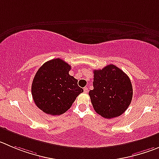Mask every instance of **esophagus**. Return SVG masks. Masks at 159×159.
Masks as SVG:
<instances>
[{"label": "esophagus", "mask_w": 159, "mask_h": 159, "mask_svg": "<svg viewBox=\"0 0 159 159\" xmlns=\"http://www.w3.org/2000/svg\"><path fill=\"white\" fill-rule=\"evenodd\" d=\"M88 91H89V89L87 88V87H84V93H88Z\"/></svg>", "instance_id": "1"}]
</instances>
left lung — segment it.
Returning <instances> with one entry per match:
<instances>
[{
    "label": "left lung",
    "mask_w": 159,
    "mask_h": 159,
    "mask_svg": "<svg viewBox=\"0 0 159 159\" xmlns=\"http://www.w3.org/2000/svg\"><path fill=\"white\" fill-rule=\"evenodd\" d=\"M93 74V89L89 95L96 113L109 119L122 115L133 98V86L128 75L113 64L94 70Z\"/></svg>",
    "instance_id": "1"
}]
</instances>
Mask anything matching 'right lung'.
Instances as JSON below:
<instances>
[{
    "label": "right lung",
    "mask_w": 159,
    "mask_h": 159,
    "mask_svg": "<svg viewBox=\"0 0 159 159\" xmlns=\"http://www.w3.org/2000/svg\"><path fill=\"white\" fill-rule=\"evenodd\" d=\"M71 66L61 59L44 63L33 80L31 93L35 104L44 113L60 115L70 109L83 89L69 75Z\"/></svg>",
    "instance_id": "1"
}]
</instances>
